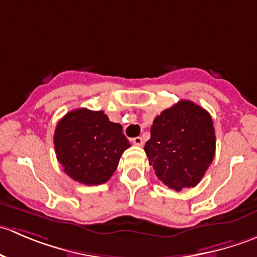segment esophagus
Instances as JSON below:
<instances>
[{
    "label": "esophagus",
    "mask_w": 257,
    "mask_h": 257,
    "mask_svg": "<svg viewBox=\"0 0 257 257\" xmlns=\"http://www.w3.org/2000/svg\"><path fill=\"white\" fill-rule=\"evenodd\" d=\"M132 142H133V144L138 145V147H142V145L144 144L143 138H142V137H136V138L132 139Z\"/></svg>",
    "instance_id": "esophagus-1"
}]
</instances>
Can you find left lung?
Wrapping results in <instances>:
<instances>
[{"instance_id": "obj_1", "label": "left lung", "mask_w": 257, "mask_h": 257, "mask_svg": "<svg viewBox=\"0 0 257 257\" xmlns=\"http://www.w3.org/2000/svg\"><path fill=\"white\" fill-rule=\"evenodd\" d=\"M215 144L210 114L184 99L155 116L144 150L158 179L180 191L201 180L214 159Z\"/></svg>"}]
</instances>
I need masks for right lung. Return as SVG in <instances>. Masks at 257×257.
<instances>
[{"label":"right lung","mask_w":257,"mask_h":257,"mask_svg":"<svg viewBox=\"0 0 257 257\" xmlns=\"http://www.w3.org/2000/svg\"><path fill=\"white\" fill-rule=\"evenodd\" d=\"M53 142L64 173L85 185L109 180L131 147L120 124L110 121L103 110L87 108L67 113L57 124Z\"/></svg>","instance_id":"add662e5"}]
</instances>
